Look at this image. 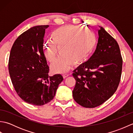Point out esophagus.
Wrapping results in <instances>:
<instances>
[{"mask_svg":"<svg viewBox=\"0 0 133 133\" xmlns=\"http://www.w3.org/2000/svg\"><path fill=\"white\" fill-rule=\"evenodd\" d=\"M70 75L69 74H63V78H67V77H69Z\"/></svg>","mask_w":133,"mask_h":133,"instance_id":"34e87169","label":"esophagus"}]
</instances>
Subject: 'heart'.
Instances as JSON below:
<instances>
[{
  "label": "heart",
  "instance_id": "heart-1",
  "mask_svg": "<svg viewBox=\"0 0 133 133\" xmlns=\"http://www.w3.org/2000/svg\"><path fill=\"white\" fill-rule=\"evenodd\" d=\"M51 38L52 41L45 44L44 52L50 63L56 60L60 52L61 56L51 66L57 72L67 71L72 63H82L91 54L97 43L95 34L91 29L72 25L58 28L51 34Z\"/></svg>",
  "mask_w": 133,
  "mask_h": 133
}]
</instances>
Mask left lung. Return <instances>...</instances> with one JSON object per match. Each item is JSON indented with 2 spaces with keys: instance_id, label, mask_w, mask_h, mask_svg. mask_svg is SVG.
<instances>
[{
  "instance_id": "1",
  "label": "left lung",
  "mask_w": 133,
  "mask_h": 133,
  "mask_svg": "<svg viewBox=\"0 0 133 133\" xmlns=\"http://www.w3.org/2000/svg\"><path fill=\"white\" fill-rule=\"evenodd\" d=\"M97 48L88 61L74 70V99L81 106L94 108L116 91L121 80L122 58L119 45L102 27L98 30Z\"/></svg>"
}]
</instances>
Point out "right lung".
Here are the masks:
<instances>
[{
  "mask_svg": "<svg viewBox=\"0 0 133 133\" xmlns=\"http://www.w3.org/2000/svg\"><path fill=\"white\" fill-rule=\"evenodd\" d=\"M48 25L36 26L22 33L11 48L8 70L17 94L26 102L42 106L53 99L61 74L49 76V67L43 52L45 30Z\"/></svg>",
  "mask_w": 133,
  "mask_h": 133,
  "instance_id": "obj_1",
  "label": "right lung"
}]
</instances>
